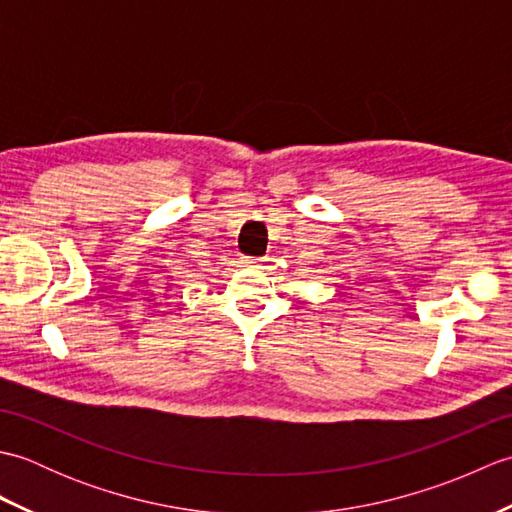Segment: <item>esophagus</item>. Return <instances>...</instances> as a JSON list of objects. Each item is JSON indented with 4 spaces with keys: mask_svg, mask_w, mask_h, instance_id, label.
Here are the masks:
<instances>
[{
    "mask_svg": "<svg viewBox=\"0 0 512 512\" xmlns=\"http://www.w3.org/2000/svg\"><path fill=\"white\" fill-rule=\"evenodd\" d=\"M242 264H244V266H248V268H262V264H264V259H253V257H244V259H242Z\"/></svg>",
    "mask_w": 512,
    "mask_h": 512,
    "instance_id": "esophagus-1",
    "label": "esophagus"
}]
</instances>
